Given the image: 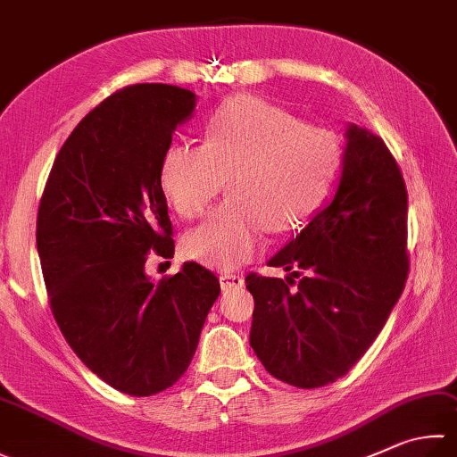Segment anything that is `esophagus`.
Instances as JSON below:
<instances>
[{
	"label": "esophagus",
	"instance_id": "1",
	"mask_svg": "<svg viewBox=\"0 0 457 457\" xmlns=\"http://www.w3.org/2000/svg\"><path fill=\"white\" fill-rule=\"evenodd\" d=\"M219 280H220V288L222 290L238 288V287H243V284H245L243 277H238V274H232V272H222L220 277H219Z\"/></svg>",
	"mask_w": 457,
	"mask_h": 457
}]
</instances>
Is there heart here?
Listing matches in <instances>:
<instances>
[{
	"instance_id": "1",
	"label": "heart",
	"mask_w": 457,
	"mask_h": 457,
	"mask_svg": "<svg viewBox=\"0 0 457 457\" xmlns=\"http://www.w3.org/2000/svg\"><path fill=\"white\" fill-rule=\"evenodd\" d=\"M336 135L287 109L237 95L204 125V145H173L161 187L183 219H196L222 193L228 201L183 238L187 256L219 270L238 269L261 251L264 230L295 228L316 211L338 173Z\"/></svg>"
}]
</instances>
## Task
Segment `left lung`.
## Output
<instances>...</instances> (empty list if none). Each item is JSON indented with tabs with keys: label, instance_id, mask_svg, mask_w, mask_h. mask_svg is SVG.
I'll list each match as a JSON object with an SVG mask.
<instances>
[{
	"label": "left lung",
	"instance_id": "left-lung-1",
	"mask_svg": "<svg viewBox=\"0 0 457 457\" xmlns=\"http://www.w3.org/2000/svg\"><path fill=\"white\" fill-rule=\"evenodd\" d=\"M344 137L334 196L269 261L295 270L287 280L246 277L254 354L296 388L346 374L384 328L408 278V193L398 162L366 127L348 123Z\"/></svg>",
	"mask_w": 457,
	"mask_h": 457
}]
</instances>
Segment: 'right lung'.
Listing matches in <instances>:
<instances>
[{"label":"right lung","mask_w":457,"mask_h":457,"mask_svg":"<svg viewBox=\"0 0 457 457\" xmlns=\"http://www.w3.org/2000/svg\"><path fill=\"white\" fill-rule=\"evenodd\" d=\"M196 95L165 83L117 91L57 153L37 212L51 312L81 362L129 395H153L187 372L219 278L196 262L154 284L147 253L175 254L161 162Z\"/></svg>","instance_id":"add662e5"}]
</instances>
